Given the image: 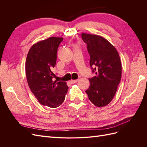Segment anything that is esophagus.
Listing matches in <instances>:
<instances>
[{
    "mask_svg": "<svg viewBox=\"0 0 147 147\" xmlns=\"http://www.w3.org/2000/svg\"><path fill=\"white\" fill-rule=\"evenodd\" d=\"M78 80H72L70 81V82L72 83H77L78 82Z\"/></svg>",
    "mask_w": 147,
    "mask_h": 147,
    "instance_id": "esophagus-1",
    "label": "esophagus"
}]
</instances>
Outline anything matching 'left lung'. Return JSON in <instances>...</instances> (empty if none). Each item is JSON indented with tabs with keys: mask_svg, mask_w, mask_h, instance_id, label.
<instances>
[{
	"mask_svg": "<svg viewBox=\"0 0 147 147\" xmlns=\"http://www.w3.org/2000/svg\"><path fill=\"white\" fill-rule=\"evenodd\" d=\"M90 56V64L95 76L89 78L90 86L86 90L88 98L98 107L112 100L121 81L122 65L116 48L99 35L82 34Z\"/></svg>",
	"mask_w": 147,
	"mask_h": 147,
	"instance_id": "8db88e82",
	"label": "left lung"
}]
</instances>
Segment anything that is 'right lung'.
Returning <instances> with one entry per match:
<instances>
[{
	"label": "right lung",
	"mask_w": 147,
	"mask_h": 147,
	"mask_svg": "<svg viewBox=\"0 0 147 147\" xmlns=\"http://www.w3.org/2000/svg\"><path fill=\"white\" fill-rule=\"evenodd\" d=\"M62 37H51L31 47L26 57V78L30 91L40 104L56 108L64 101L68 91L65 82L54 81L53 72Z\"/></svg>",
	"instance_id": "right-lung-1"
}]
</instances>
